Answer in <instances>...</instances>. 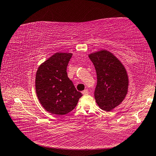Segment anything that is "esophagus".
I'll return each mask as SVG.
<instances>
[{"label":"esophagus","instance_id":"1","mask_svg":"<svg viewBox=\"0 0 156 156\" xmlns=\"http://www.w3.org/2000/svg\"><path fill=\"white\" fill-rule=\"evenodd\" d=\"M82 93H83V95H87V94H89V90H88L87 89H84Z\"/></svg>","mask_w":156,"mask_h":156}]
</instances>
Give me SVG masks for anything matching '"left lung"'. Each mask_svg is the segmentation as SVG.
<instances>
[{
  "label": "left lung",
  "instance_id": "1",
  "mask_svg": "<svg viewBox=\"0 0 156 156\" xmlns=\"http://www.w3.org/2000/svg\"><path fill=\"white\" fill-rule=\"evenodd\" d=\"M89 57L97 73L96 103L104 111H111L123 102L128 92L129 78L126 67L107 50L90 53Z\"/></svg>",
  "mask_w": 156,
  "mask_h": 156
}]
</instances>
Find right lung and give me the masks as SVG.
I'll list each match as a JSON object with an SVG mask.
<instances>
[{
  "label": "right lung",
  "mask_w": 156,
  "mask_h": 156,
  "mask_svg": "<svg viewBox=\"0 0 156 156\" xmlns=\"http://www.w3.org/2000/svg\"><path fill=\"white\" fill-rule=\"evenodd\" d=\"M72 53L56 52L39 66L35 90L44 109L52 115L63 116L75 108L83 94L67 76V66Z\"/></svg>",
  "instance_id": "1"
}]
</instances>
